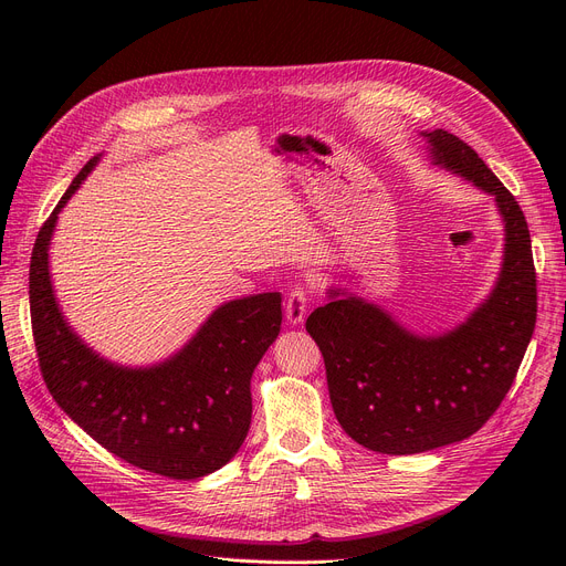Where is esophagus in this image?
Instances as JSON below:
<instances>
[{
    "instance_id": "34e87169",
    "label": "esophagus",
    "mask_w": 566,
    "mask_h": 566,
    "mask_svg": "<svg viewBox=\"0 0 566 566\" xmlns=\"http://www.w3.org/2000/svg\"><path fill=\"white\" fill-rule=\"evenodd\" d=\"M307 303H310V293L307 289L303 286H295L289 295H286V321L291 325H298L305 321V314H307Z\"/></svg>"
}]
</instances>
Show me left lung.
I'll use <instances>...</instances> for the list:
<instances>
[{
    "label": "left lung",
    "instance_id": "8db88e82",
    "mask_svg": "<svg viewBox=\"0 0 566 566\" xmlns=\"http://www.w3.org/2000/svg\"><path fill=\"white\" fill-rule=\"evenodd\" d=\"M433 165L495 197L504 261L489 298L454 331L420 337L358 295L331 289L305 328L318 344L342 429L380 454H420L480 431L510 392L537 323L525 216L486 163L448 130L422 133Z\"/></svg>",
    "mask_w": 566,
    "mask_h": 566
}]
</instances>
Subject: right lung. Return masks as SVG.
<instances>
[{"mask_svg": "<svg viewBox=\"0 0 566 566\" xmlns=\"http://www.w3.org/2000/svg\"><path fill=\"white\" fill-rule=\"evenodd\" d=\"M98 163L88 160L39 231L29 263V310L52 399L107 452L169 480L216 472L252 422L250 380L282 325V295L220 305L199 333L154 367L114 365L88 348L56 305L48 248L56 216Z\"/></svg>", "mask_w": 566, "mask_h": 566, "instance_id": "1", "label": "right lung"}]
</instances>
